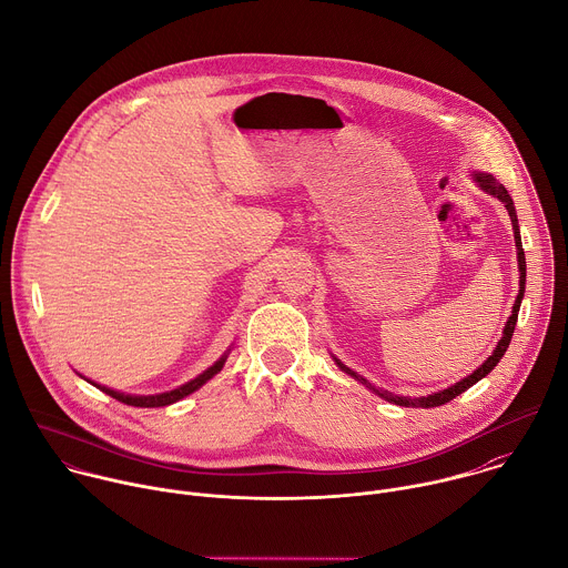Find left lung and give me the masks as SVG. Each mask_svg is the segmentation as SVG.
<instances>
[{"mask_svg": "<svg viewBox=\"0 0 568 568\" xmlns=\"http://www.w3.org/2000/svg\"><path fill=\"white\" fill-rule=\"evenodd\" d=\"M473 180L477 182V186H479L484 193L497 197V200L506 206L508 217H510V222H513V235H515V246H517V268H519V293H517V297H515L513 313H510V317H508V322H506V326H504V335H501V339L497 342L493 355H488V359H486L477 371H473L468 377L455 382L453 386H448V388H444V390H437V393H433V395H426V397H404V395H393V393H388V390H384V388H375V386H371L362 375H357L355 371H351L348 366H344L337 357H333L335 364H337L344 373H348V375L355 377L357 382L366 384L371 390H375L379 397H384V399L390 402V404H397V406H413V408H433V406H442V404L450 402L453 397L462 395L466 388H470V386H473L475 382H479L481 377H486V375L497 366V362L504 357V353H506V348H508V344H510V337H513V331H515V324H517L519 304H521V297H524V284H526V260H524V248H521L517 215H515V206H513V200H510L508 191H506L493 175H488V173H473Z\"/></svg>", "mask_w": 568, "mask_h": 568, "instance_id": "obj_1", "label": "left lung"}]
</instances>
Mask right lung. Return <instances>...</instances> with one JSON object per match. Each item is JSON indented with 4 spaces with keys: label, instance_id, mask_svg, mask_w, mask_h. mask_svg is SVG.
<instances>
[{
    "label": "right lung",
    "instance_id": "1",
    "mask_svg": "<svg viewBox=\"0 0 568 568\" xmlns=\"http://www.w3.org/2000/svg\"><path fill=\"white\" fill-rule=\"evenodd\" d=\"M226 357H229V353H224L213 366H209L204 373H200L195 379H191V382H186V384H182V386H178L175 390H166V393H158V395H126V393H120V390H113V388H106V386H100V384H95V382H91V384H95L98 388H102L106 395H111V397H115L118 402H124V404H129V406H140V408H158V406H169V404H175V402H180V399H184L186 395H191L193 390H197L200 386H204L213 375H217L222 368H224V362H226Z\"/></svg>",
    "mask_w": 568,
    "mask_h": 568
}]
</instances>
